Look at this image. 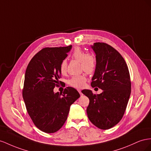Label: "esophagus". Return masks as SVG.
Wrapping results in <instances>:
<instances>
[{"label":"esophagus","mask_w":151,"mask_h":151,"mask_svg":"<svg viewBox=\"0 0 151 151\" xmlns=\"http://www.w3.org/2000/svg\"><path fill=\"white\" fill-rule=\"evenodd\" d=\"M78 92L80 93V94H81V90H80V89H78Z\"/></svg>","instance_id":"esophagus-1"}]
</instances>
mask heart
Here are the masks:
<instances>
[{
	"label": "heart",
	"instance_id": "obj_1",
	"mask_svg": "<svg viewBox=\"0 0 151 151\" xmlns=\"http://www.w3.org/2000/svg\"><path fill=\"white\" fill-rule=\"evenodd\" d=\"M72 58L80 62L81 69L87 73H92L96 70V61L95 58L91 54H86L79 47L73 51ZM67 68V63L66 60L63 61L60 64V72L61 74H65ZM87 77L85 75L74 76L68 80V83L71 87L76 88H81L85 87Z\"/></svg>",
	"mask_w": 151,
	"mask_h": 151
}]
</instances>
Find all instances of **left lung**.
Listing matches in <instances>:
<instances>
[{
    "instance_id": "obj_1",
    "label": "left lung",
    "mask_w": 151,
    "mask_h": 151,
    "mask_svg": "<svg viewBox=\"0 0 151 151\" xmlns=\"http://www.w3.org/2000/svg\"><path fill=\"white\" fill-rule=\"evenodd\" d=\"M91 47L96 55V68L91 86L103 90L93 94L83 90L89 99L87 113L90 121L97 128L107 130L121 120L131 93V81L127 64L113 47L102 42L94 43Z\"/></svg>"
}]
</instances>
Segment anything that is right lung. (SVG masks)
Instances as JSON below:
<instances>
[{
	"mask_svg": "<svg viewBox=\"0 0 151 151\" xmlns=\"http://www.w3.org/2000/svg\"><path fill=\"white\" fill-rule=\"evenodd\" d=\"M71 45L46 47L29 61L25 72L23 97L28 114L41 131H58L65 123L71 105L80 97L76 89L68 87L54 92L61 78L60 64L68 56Z\"/></svg>",
	"mask_w": 151,
	"mask_h": 151,
	"instance_id": "right-lung-1",
	"label": "right lung"
}]
</instances>
